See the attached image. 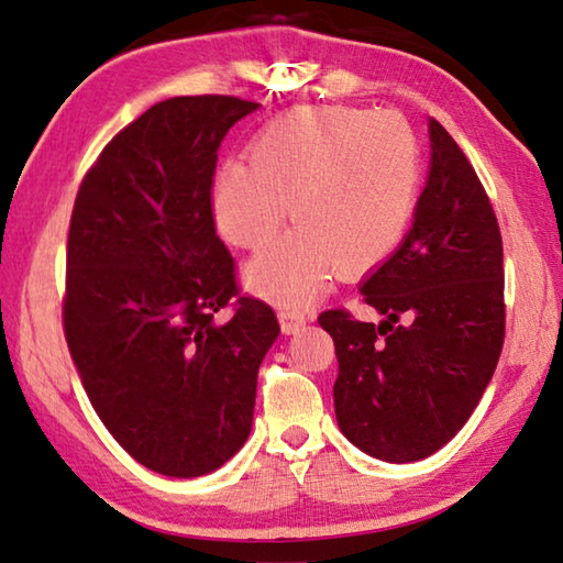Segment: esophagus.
Instances as JSON below:
<instances>
[{"instance_id": "34e87169", "label": "esophagus", "mask_w": 563, "mask_h": 563, "mask_svg": "<svg viewBox=\"0 0 563 563\" xmlns=\"http://www.w3.org/2000/svg\"><path fill=\"white\" fill-rule=\"evenodd\" d=\"M279 323H282V331L287 333H297L303 323H307V319H303L301 311H294V309H282L279 311Z\"/></svg>"}]
</instances>
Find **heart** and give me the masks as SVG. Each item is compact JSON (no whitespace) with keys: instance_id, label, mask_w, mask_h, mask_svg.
<instances>
[{"instance_id":"b5f03b06","label":"heart","mask_w":563,"mask_h":563,"mask_svg":"<svg viewBox=\"0 0 563 563\" xmlns=\"http://www.w3.org/2000/svg\"><path fill=\"white\" fill-rule=\"evenodd\" d=\"M422 177L418 135L398 113L297 108L264 125L250 165L224 163L212 185L214 224L242 250L269 244L287 220L299 227L254 256L246 284L303 307L333 272L366 274L400 244Z\"/></svg>"}]
</instances>
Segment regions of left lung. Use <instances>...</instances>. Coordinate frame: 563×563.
<instances>
[{
    "mask_svg": "<svg viewBox=\"0 0 563 563\" xmlns=\"http://www.w3.org/2000/svg\"><path fill=\"white\" fill-rule=\"evenodd\" d=\"M430 173L406 240L363 282L383 321L323 311L339 358L333 406L371 457L416 462L457 435L505 343V260L489 197L435 118Z\"/></svg>",
    "mask_w": 563,
    "mask_h": 563,
    "instance_id": "1",
    "label": "left lung"
}]
</instances>
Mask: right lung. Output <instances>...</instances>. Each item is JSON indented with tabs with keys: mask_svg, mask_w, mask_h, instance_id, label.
<instances>
[{
	"mask_svg": "<svg viewBox=\"0 0 563 563\" xmlns=\"http://www.w3.org/2000/svg\"><path fill=\"white\" fill-rule=\"evenodd\" d=\"M260 103L177 96L125 125L78 187L64 333L93 410L167 477L222 467L252 430L256 373L279 321L242 297L214 232L217 147ZM233 307L230 322L213 313Z\"/></svg>",
	"mask_w": 563,
	"mask_h": 563,
	"instance_id": "1",
	"label": "right lung"
}]
</instances>
